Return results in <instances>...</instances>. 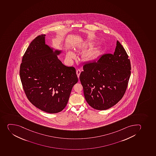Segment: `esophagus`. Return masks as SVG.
I'll list each match as a JSON object with an SVG mask.
<instances>
[{
    "label": "esophagus",
    "mask_w": 156,
    "mask_h": 156,
    "mask_svg": "<svg viewBox=\"0 0 156 156\" xmlns=\"http://www.w3.org/2000/svg\"><path fill=\"white\" fill-rule=\"evenodd\" d=\"M80 73H81V71L79 69L77 70L76 71V74L77 75L78 77H79V75H80Z\"/></svg>",
    "instance_id": "esophagus-1"
}]
</instances>
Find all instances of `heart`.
<instances>
[{"label":"heart","mask_w":156,"mask_h":156,"mask_svg":"<svg viewBox=\"0 0 156 156\" xmlns=\"http://www.w3.org/2000/svg\"><path fill=\"white\" fill-rule=\"evenodd\" d=\"M99 55V52L96 49H92L85 54V58L87 60H93L96 59ZM75 57V55L73 52L69 51L67 54V58L72 59Z\"/></svg>","instance_id":"obj_1"}]
</instances>
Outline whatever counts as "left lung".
<instances>
[{
	"mask_svg": "<svg viewBox=\"0 0 156 156\" xmlns=\"http://www.w3.org/2000/svg\"><path fill=\"white\" fill-rule=\"evenodd\" d=\"M80 75L87 103L106 110L118 103L127 89L131 64L124 48L117 41L113 54L103 55L97 61L86 63Z\"/></svg>",
	"mask_w": 156,
	"mask_h": 156,
	"instance_id": "8db88e82",
	"label": "left lung"
}]
</instances>
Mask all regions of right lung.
Returning <instances> with one entry per match:
<instances>
[{
	"mask_svg": "<svg viewBox=\"0 0 156 156\" xmlns=\"http://www.w3.org/2000/svg\"><path fill=\"white\" fill-rule=\"evenodd\" d=\"M45 34L37 36L24 53L20 69L24 93L37 108L48 113L61 112L66 107L73 86L78 81L76 69L65 66L45 44Z\"/></svg>",
	"mask_w": 156,
	"mask_h": 156,
	"instance_id": "right-lung-1",
	"label": "right lung"
}]
</instances>
